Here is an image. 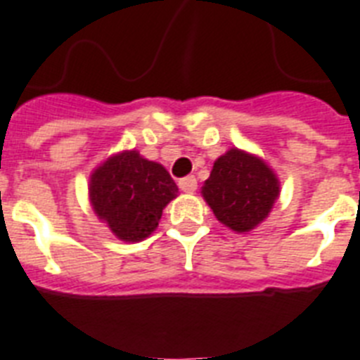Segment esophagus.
<instances>
[{
	"mask_svg": "<svg viewBox=\"0 0 360 360\" xmlns=\"http://www.w3.org/2000/svg\"><path fill=\"white\" fill-rule=\"evenodd\" d=\"M178 186H180V189H182L184 193H195L197 191V178L195 176L182 178V180L178 182Z\"/></svg>",
	"mask_w": 360,
	"mask_h": 360,
	"instance_id": "obj_1",
	"label": "esophagus"
}]
</instances>
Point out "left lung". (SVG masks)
<instances>
[{"instance_id":"1","label":"left lung","mask_w":360,"mask_h":360,"mask_svg":"<svg viewBox=\"0 0 360 360\" xmlns=\"http://www.w3.org/2000/svg\"><path fill=\"white\" fill-rule=\"evenodd\" d=\"M280 189V178L265 160L233 147L215 160L200 193L217 221L245 233L270 215Z\"/></svg>"}]
</instances>
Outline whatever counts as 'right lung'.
I'll list each match as a JSON object with an SVG mask.
<instances>
[{"label":"right lung","mask_w":360,"mask_h":360,"mask_svg":"<svg viewBox=\"0 0 360 360\" xmlns=\"http://www.w3.org/2000/svg\"><path fill=\"white\" fill-rule=\"evenodd\" d=\"M88 197L94 213L124 243L147 239L162 219L178 187L162 163L132 150H121L90 174Z\"/></svg>","instance_id":"obj_1"}]
</instances>
